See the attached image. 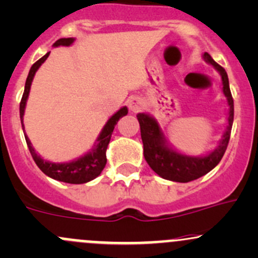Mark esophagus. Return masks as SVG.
<instances>
[{
    "label": "esophagus",
    "mask_w": 258,
    "mask_h": 258,
    "mask_svg": "<svg viewBox=\"0 0 258 258\" xmlns=\"http://www.w3.org/2000/svg\"><path fill=\"white\" fill-rule=\"evenodd\" d=\"M128 107L132 111H138L142 107V100L138 97H131L128 99Z\"/></svg>",
    "instance_id": "1"
}]
</instances>
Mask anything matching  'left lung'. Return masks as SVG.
Returning a JSON list of instances; mask_svg holds the SVG:
<instances>
[{
  "label": "left lung",
  "mask_w": 258,
  "mask_h": 258,
  "mask_svg": "<svg viewBox=\"0 0 258 258\" xmlns=\"http://www.w3.org/2000/svg\"><path fill=\"white\" fill-rule=\"evenodd\" d=\"M203 58L208 63H211L222 76L223 93L228 99L229 105L228 127L223 135L219 146L213 152L209 153L206 157H189V155L177 153L166 146L165 138L155 118L142 112L138 114L137 118L141 126L144 158L153 171L157 172L163 179L176 181V182H188V181L203 176L219 164L230 140L234 121V100L231 97L230 88H229L228 75L225 70L220 64H218L208 52H205Z\"/></svg>",
  "instance_id": "obj_1"
}]
</instances>
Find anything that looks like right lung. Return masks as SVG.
Masks as SVG:
<instances>
[{"mask_svg":"<svg viewBox=\"0 0 258 258\" xmlns=\"http://www.w3.org/2000/svg\"><path fill=\"white\" fill-rule=\"evenodd\" d=\"M75 41L73 38H62L58 39L57 41L53 44V46H70L72 42ZM49 53L42 56L40 60H38L35 63L33 64L32 69L29 71V75H28L27 82H25V88L23 97H22L21 105H19V114H21V121H22V127H23L24 131V124H23V116H24V109L25 104H27L28 95H29L30 86H32V82L34 78V75L38 71L39 67L41 66V63H44V61L49 57ZM128 110L126 106L121 107L116 114H114L111 117L109 118L105 126H104L103 131L99 135L98 137V144L95 146V148L92 152L87 153L83 157L78 158L77 160L70 161V163H51V161L44 160L40 155L36 154V152L34 151L32 143H30L29 138L25 135V141H27L28 148H29L30 154H32L34 161L36 163V165L39 166V169L44 172L47 176L52 177V179L62 181V182L67 183H86L88 181L95 179L100 175V172L103 171V169L106 165V148L107 144L110 142V138H111L112 131L115 128V124L117 123V121L124 115H127Z\"/></svg>","mask_w":258,"mask_h":258,"instance_id":"1","label":"right lung"}]
</instances>
